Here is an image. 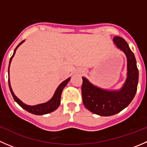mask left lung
<instances>
[{
	"mask_svg": "<svg viewBox=\"0 0 147 147\" xmlns=\"http://www.w3.org/2000/svg\"><path fill=\"white\" fill-rule=\"evenodd\" d=\"M113 41L117 47L124 52L127 60V77L122 87L119 90H103L82 77L83 104L89 111L100 116L119 113L132 101L137 90L139 71L134 53L121 37H114Z\"/></svg>",
	"mask_w": 147,
	"mask_h": 147,
	"instance_id": "obj_1",
	"label": "left lung"
}]
</instances>
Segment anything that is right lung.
Segmentation results:
<instances>
[{
	"mask_svg": "<svg viewBox=\"0 0 147 147\" xmlns=\"http://www.w3.org/2000/svg\"><path fill=\"white\" fill-rule=\"evenodd\" d=\"M25 40H23L18 45L16 48L14 50V53H13V55H12V57H10V62H9V66H8V76H9V68H10V63L12 61V59H13V56H14L15 53H16V50H17L18 47H19ZM9 78V77H8ZM70 80V78H67V80H65V81H63L60 85L58 86V87L57 88L55 92L54 95L53 97L49 100L48 102H45V103H42V104H39V105H33V106H30V105H27L26 104L23 103L21 100H19L15 94L13 93V90H12L11 88V86H10V80L8 78V84H9V88L10 90V92H11L12 96H13V99L23 109H24L25 110H26L27 112H30V113H32L33 115H46V114H49L52 112H54L55 109H57L59 106L60 105V98H61V94H62V92H63V89L65 86L67 84L68 82Z\"/></svg>",
	"mask_w": 147,
	"mask_h": 147,
	"instance_id": "add662e5",
	"label": "right lung"
}]
</instances>
